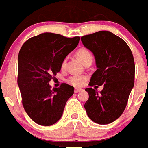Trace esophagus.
Listing matches in <instances>:
<instances>
[{
  "mask_svg": "<svg viewBox=\"0 0 148 148\" xmlns=\"http://www.w3.org/2000/svg\"><path fill=\"white\" fill-rule=\"evenodd\" d=\"M82 91V88H75L74 89V92L75 93H78V92H79V91Z\"/></svg>",
  "mask_w": 148,
  "mask_h": 148,
  "instance_id": "esophagus-1",
  "label": "esophagus"
}]
</instances>
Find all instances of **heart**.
<instances>
[{"mask_svg":"<svg viewBox=\"0 0 148 148\" xmlns=\"http://www.w3.org/2000/svg\"><path fill=\"white\" fill-rule=\"evenodd\" d=\"M76 56L81 60L82 63H83L84 64H85L89 61H92V60H93V56H92L91 53L86 48H80V49L78 50L76 52ZM66 59H64L61 63V69H64L66 67ZM86 80H87V77L85 75H70L66 79V82L73 86L81 87L85 84Z\"/></svg>","mask_w":148,"mask_h":148,"instance_id":"1","label":"heart"}]
</instances>
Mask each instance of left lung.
Segmentation results:
<instances>
[{"instance_id": "left-lung-1", "label": "left lung", "mask_w": 148, "mask_h": 148, "mask_svg": "<svg viewBox=\"0 0 148 148\" xmlns=\"http://www.w3.org/2000/svg\"><path fill=\"white\" fill-rule=\"evenodd\" d=\"M84 46L94 53L97 69L85 91L89 98L84 107L96 123H113L125 110L135 83V62L124 40L108 31H99L81 38ZM104 86L98 93L95 85ZM93 86L94 89L91 88Z\"/></svg>"}]
</instances>
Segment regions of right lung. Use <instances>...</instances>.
I'll return each instance as SVG.
<instances>
[{
    "label": "right lung",
    "mask_w": 148,
    "mask_h": 148,
    "mask_svg": "<svg viewBox=\"0 0 148 148\" xmlns=\"http://www.w3.org/2000/svg\"><path fill=\"white\" fill-rule=\"evenodd\" d=\"M72 38L46 32L28 39L18 55V78L22 103L35 123L49 126L60 119L74 88L63 83L51 89L49 82L60 71L62 61L79 44Z\"/></svg>",
    "instance_id": "add662e5"
}]
</instances>
